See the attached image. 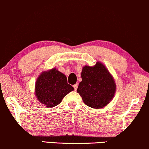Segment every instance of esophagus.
Wrapping results in <instances>:
<instances>
[{"mask_svg":"<svg viewBox=\"0 0 149 149\" xmlns=\"http://www.w3.org/2000/svg\"><path fill=\"white\" fill-rule=\"evenodd\" d=\"M78 84H74V85H73V88H74V89H75V91H76L77 90V88H78Z\"/></svg>","mask_w":149,"mask_h":149,"instance_id":"obj_1","label":"esophagus"}]
</instances>
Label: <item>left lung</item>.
<instances>
[{
  "mask_svg": "<svg viewBox=\"0 0 149 149\" xmlns=\"http://www.w3.org/2000/svg\"><path fill=\"white\" fill-rule=\"evenodd\" d=\"M81 77L82 80L79 84L77 92L84 104L94 109L107 106L114 96L116 86L105 66L100 62L93 67L84 66Z\"/></svg>",
  "mask_w": 149,
  "mask_h": 149,
  "instance_id": "8db88e82",
  "label": "left lung"
}]
</instances>
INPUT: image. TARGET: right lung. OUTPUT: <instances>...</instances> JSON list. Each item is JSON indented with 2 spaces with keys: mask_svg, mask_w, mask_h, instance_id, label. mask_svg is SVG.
Wrapping results in <instances>:
<instances>
[{
  "mask_svg": "<svg viewBox=\"0 0 149 149\" xmlns=\"http://www.w3.org/2000/svg\"><path fill=\"white\" fill-rule=\"evenodd\" d=\"M73 90L74 88L67 83L65 75L56 68L43 71L36 82V96L48 108L59 104L63 97Z\"/></svg>",
  "mask_w": 149,
  "mask_h": 149,
  "instance_id": "right-lung-1",
  "label": "right lung"
}]
</instances>
